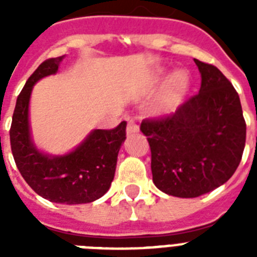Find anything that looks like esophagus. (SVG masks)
I'll list each match as a JSON object with an SVG mask.
<instances>
[{
    "instance_id": "1",
    "label": "esophagus",
    "mask_w": 257,
    "mask_h": 257,
    "mask_svg": "<svg viewBox=\"0 0 257 257\" xmlns=\"http://www.w3.org/2000/svg\"><path fill=\"white\" fill-rule=\"evenodd\" d=\"M139 131V124L136 123V121L134 119H130V121L127 122V127H126V133L127 135H131V134H135Z\"/></svg>"
}]
</instances>
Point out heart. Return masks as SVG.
Listing matches in <instances>:
<instances>
[{
  "mask_svg": "<svg viewBox=\"0 0 257 257\" xmlns=\"http://www.w3.org/2000/svg\"><path fill=\"white\" fill-rule=\"evenodd\" d=\"M189 87V79L185 72L178 70L175 72L166 82L162 91V97L160 103V113L167 114L174 112L179 104L183 101Z\"/></svg>",
  "mask_w": 257,
  "mask_h": 257,
  "instance_id": "1",
  "label": "heart"
}]
</instances>
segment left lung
Returning <instances> with one entry per match:
<instances>
[{
	"instance_id": "1",
	"label": "left lung",
	"mask_w": 257,
	"mask_h": 257,
	"mask_svg": "<svg viewBox=\"0 0 257 257\" xmlns=\"http://www.w3.org/2000/svg\"><path fill=\"white\" fill-rule=\"evenodd\" d=\"M199 92L174 114L144 119L140 130L152 152L153 183L169 196L196 198L225 184L246 143V122L235 88L211 64L194 59Z\"/></svg>"
}]
</instances>
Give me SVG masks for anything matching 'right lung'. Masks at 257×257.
I'll use <instances>...</instances> for the list:
<instances>
[{"label":"right lung","mask_w":257,"mask_h":257,"mask_svg":"<svg viewBox=\"0 0 257 257\" xmlns=\"http://www.w3.org/2000/svg\"><path fill=\"white\" fill-rule=\"evenodd\" d=\"M65 56L45 60L17 99L10 128L14 160L24 180L42 198L55 203L82 205L103 197L114 178L118 152L126 139V122L113 130H92L67 154L45 153L36 147L29 123L33 86L55 74Z\"/></svg>","instance_id":"1"}]
</instances>
